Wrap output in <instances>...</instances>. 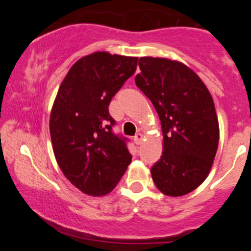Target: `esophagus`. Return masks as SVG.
Listing matches in <instances>:
<instances>
[{"mask_svg": "<svg viewBox=\"0 0 251 251\" xmlns=\"http://www.w3.org/2000/svg\"><path fill=\"white\" fill-rule=\"evenodd\" d=\"M143 135L142 133H136V136L133 137V142H135L136 145H140L143 143Z\"/></svg>", "mask_w": 251, "mask_h": 251, "instance_id": "esophagus-1", "label": "esophagus"}]
</instances>
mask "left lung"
<instances>
[{"mask_svg": "<svg viewBox=\"0 0 251 251\" xmlns=\"http://www.w3.org/2000/svg\"><path fill=\"white\" fill-rule=\"evenodd\" d=\"M136 85L152 101L163 133L161 159L151 169L155 186L181 197L203 183L219 140L215 104L190 67L167 58L142 57Z\"/></svg>", "mask_w": 251, "mask_h": 251, "instance_id": "8db88e82", "label": "left lung"}]
</instances>
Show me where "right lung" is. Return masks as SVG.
<instances>
[{"instance_id":"obj_1","label":"right lung","mask_w":251,"mask_h":251,"mask_svg":"<svg viewBox=\"0 0 251 251\" xmlns=\"http://www.w3.org/2000/svg\"><path fill=\"white\" fill-rule=\"evenodd\" d=\"M137 57L95 52L78 59L61 82L50 114V135L65 177L88 195L111 192L131 162L128 138L115 135L108 106L135 73Z\"/></svg>"}]
</instances>
